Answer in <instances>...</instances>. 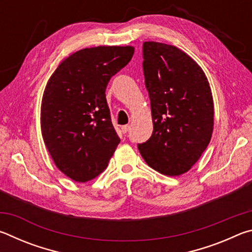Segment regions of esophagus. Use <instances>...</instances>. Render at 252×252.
Returning a JSON list of instances; mask_svg holds the SVG:
<instances>
[{
    "mask_svg": "<svg viewBox=\"0 0 252 252\" xmlns=\"http://www.w3.org/2000/svg\"><path fill=\"white\" fill-rule=\"evenodd\" d=\"M129 129H130V126H121V131H122V133H126L127 131H129Z\"/></svg>",
    "mask_w": 252,
    "mask_h": 252,
    "instance_id": "34e87169",
    "label": "esophagus"
}]
</instances>
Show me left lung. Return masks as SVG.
Wrapping results in <instances>:
<instances>
[{"instance_id": "left-lung-1", "label": "left lung", "mask_w": 252, "mask_h": 252, "mask_svg": "<svg viewBox=\"0 0 252 252\" xmlns=\"http://www.w3.org/2000/svg\"><path fill=\"white\" fill-rule=\"evenodd\" d=\"M143 74L151 103L153 132L138 144L144 161L167 176L189 171L213 131V100L198 63L173 45L143 43Z\"/></svg>"}]
</instances>
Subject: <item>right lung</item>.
<instances>
[{
  "mask_svg": "<svg viewBox=\"0 0 252 252\" xmlns=\"http://www.w3.org/2000/svg\"><path fill=\"white\" fill-rule=\"evenodd\" d=\"M133 46H96L71 54L51 75L42 97L41 131L61 172L76 182L103 172L120 143L105 99L110 79Z\"/></svg>",
  "mask_w": 252,
  "mask_h": 252,
  "instance_id": "1",
  "label": "right lung"
}]
</instances>
